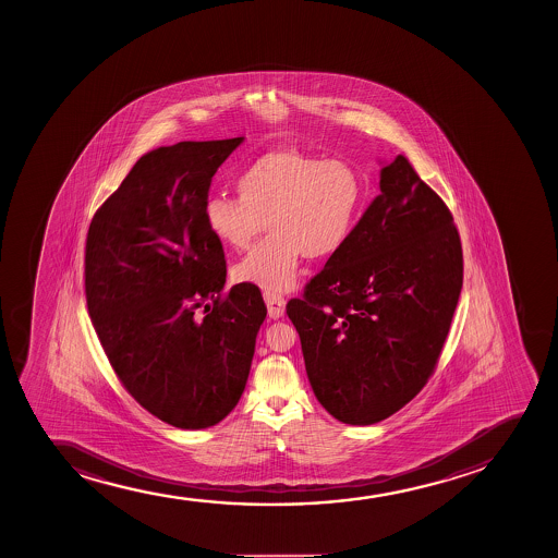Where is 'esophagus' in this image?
<instances>
[{"label":"esophagus","mask_w":558,"mask_h":558,"mask_svg":"<svg viewBox=\"0 0 558 558\" xmlns=\"http://www.w3.org/2000/svg\"><path fill=\"white\" fill-rule=\"evenodd\" d=\"M264 302H266V307H268L269 318H274V320H279L282 314H284V298L279 294H274V292H264Z\"/></svg>","instance_id":"1"}]
</instances>
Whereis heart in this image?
Listing matches in <instances>:
<instances>
[{
  "label": "heart",
  "instance_id": "1",
  "mask_svg": "<svg viewBox=\"0 0 558 558\" xmlns=\"http://www.w3.org/2000/svg\"><path fill=\"white\" fill-rule=\"evenodd\" d=\"M236 190L206 199V227L219 244L244 251L269 225L271 234L234 268L238 281L268 292L294 287L303 255L326 258L342 250L363 201L350 163L298 150L258 156L238 174Z\"/></svg>",
  "mask_w": 558,
  "mask_h": 558
}]
</instances>
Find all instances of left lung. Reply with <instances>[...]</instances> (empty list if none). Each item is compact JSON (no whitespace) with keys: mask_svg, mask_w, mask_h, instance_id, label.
<instances>
[{"mask_svg":"<svg viewBox=\"0 0 558 558\" xmlns=\"http://www.w3.org/2000/svg\"><path fill=\"white\" fill-rule=\"evenodd\" d=\"M461 282L452 214L398 154L344 247L287 305L327 413L368 426L415 398L436 368Z\"/></svg>","mask_w":558,"mask_h":558,"instance_id":"obj_1","label":"left lung"}]
</instances>
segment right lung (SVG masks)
Segmentation results:
<instances>
[{
	"label": "right lung",
	"mask_w": 558,
	"mask_h": 558,
	"mask_svg": "<svg viewBox=\"0 0 558 558\" xmlns=\"http://www.w3.org/2000/svg\"><path fill=\"white\" fill-rule=\"evenodd\" d=\"M242 142L154 148L87 232L85 298L104 352L126 391L174 428H208L234 410L266 318L255 284L223 292V245L205 221L211 177Z\"/></svg>",
	"instance_id": "1"
}]
</instances>
